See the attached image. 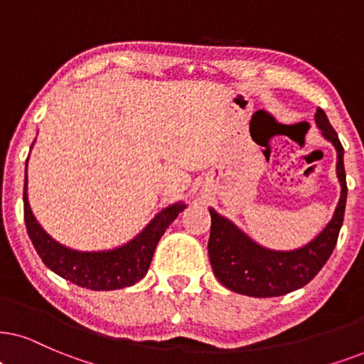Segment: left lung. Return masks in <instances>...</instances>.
Here are the masks:
<instances>
[{
  "label": "left lung",
  "mask_w": 364,
  "mask_h": 364,
  "mask_svg": "<svg viewBox=\"0 0 364 364\" xmlns=\"http://www.w3.org/2000/svg\"><path fill=\"white\" fill-rule=\"evenodd\" d=\"M316 126L336 148V174L341 185V196L333 218L323 232L297 250H270L245 235L235 223L210 208L211 230L208 255L215 277L230 291L250 297H277L304 287L323 269L333 254L343 227L346 208V173L344 149L329 119L321 107L316 110Z\"/></svg>",
  "instance_id": "obj_1"
}]
</instances>
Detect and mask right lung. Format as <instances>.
Returning <instances> with one entry per match:
<instances>
[{"mask_svg":"<svg viewBox=\"0 0 364 364\" xmlns=\"http://www.w3.org/2000/svg\"><path fill=\"white\" fill-rule=\"evenodd\" d=\"M26 190L28 185L25 178V223L36 254L52 272L90 291H116L139 282L148 274L159 238L176 220V216L186 208V205L179 201L161 210L139 235L112 250L79 252L60 245L40 227L30 208Z\"/></svg>","mask_w":364,"mask_h":364,"instance_id":"right-lung-1","label":"right lung"}]
</instances>
